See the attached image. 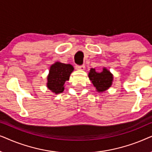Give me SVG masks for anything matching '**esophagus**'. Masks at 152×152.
<instances>
[{"label": "esophagus", "instance_id": "1", "mask_svg": "<svg viewBox=\"0 0 152 152\" xmlns=\"http://www.w3.org/2000/svg\"><path fill=\"white\" fill-rule=\"evenodd\" d=\"M76 68L77 70H84L85 68V66L84 65H82V66H76Z\"/></svg>", "mask_w": 152, "mask_h": 152}]
</instances>
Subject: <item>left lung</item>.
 <instances>
[{
	"label": "left lung",
	"instance_id": "1",
	"mask_svg": "<svg viewBox=\"0 0 152 152\" xmlns=\"http://www.w3.org/2000/svg\"><path fill=\"white\" fill-rule=\"evenodd\" d=\"M88 77L98 92L107 91L111 87L113 80V75L105 68H103L101 72H96L95 68H91L88 72Z\"/></svg>",
	"mask_w": 152,
	"mask_h": 152
}]
</instances>
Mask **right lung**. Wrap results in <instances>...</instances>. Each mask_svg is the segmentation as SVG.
<instances>
[{
    "label": "right lung",
    "instance_id": "add662e5",
    "mask_svg": "<svg viewBox=\"0 0 152 152\" xmlns=\"http://www.w3.org/2000/svg\"><path fill=\"white\" fill-rule=\"evenodd\" d=\"M73 66L61 62H55L50 66L48 75L47 87L55 94L61 93L64 90V84L73 71Z\"/></svg>",
    "mask_w": 152,
    "mask_h": 152
}]
</instances>
